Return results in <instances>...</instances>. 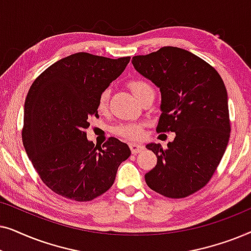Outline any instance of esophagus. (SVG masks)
Instances as JSON below:
<instances>
[{
    "mask_svg": "<svg viewBox=\"0 0 251 251\" xmlns=\"http://www.w3.org/2000/svg\"><path fill=\"white\" fill-rule=\"evenodd\" d=\"M129 147H130V150H131V153L132 154L140 153L144 150V146L140 145V144H137V143L129 144Z\"/></svg>",
    "mask_w": 251,
    "mask_h": 251,
    "instance_id": "34e87169",
    "label": "esophagus"
}]
</instances>
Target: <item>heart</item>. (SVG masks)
<instances>
[{
    "label": "heart",
    "instance_id": "obj_1",
    "mask_svg": "<svg viewBox=\"0 0 251 251\" xmlns=\"http://www.w3.org/2000/svg\"><path fill=\"white\" fill-rule=\"evenodd\" d=\"M130 90L135 95L136 98H138L144 91L151 88V85L146 81L140 80V78H135L128 83ZM109 92L108 89H105L100 92L97 101V108L100 113L107 112L108 104H109ZM113 132L122 138L128 140H138L143 137V125L140 123H125V125H119L113 129Z\"/></svg>",
    "mask_w": 251,
    "mask_h": 251
}]
</instances>
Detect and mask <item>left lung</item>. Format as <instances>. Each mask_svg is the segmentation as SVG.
Instances as JSON below:
<instances>
[{
  "label": "left lung",
  "mask_w": 251,
  "mask_h": 251,
  "mask_svg": "<svg viewBox=\"0 0 251 251\" xmlns=\"http://www.w3.org/2000/svg\"><path fill=\"white\" fill-rule=\"evenodd\" d=\"M137 72L161 91L157 132H175L167 149L149 144L157 163L145 175L147 186L163 197L186 198L208 184L231 132L227 91L221 75L190 51L163 47L132 57Z\"/></svg>",
  "instance_id": "obj_1"
}]
</instances>
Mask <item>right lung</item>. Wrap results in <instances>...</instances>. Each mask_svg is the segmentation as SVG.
Segmentation results:
<instances>
[{"label":"right lung","instance_id":"right-lung-1","mask_svg":"<svg viewBox=\"0 0 251 251\" xmlns=\"http://www.w3.org/2000/svg\"><path fill=\"white\" fill-rule=\"evenodd\" d=\"M130 57L111 59L77 52L56 61L30 85L24 111L23 144L51 191L87 202L112 187L129 146L111 137L102 147L87 139L89 118L98 116L102 90L120 76Z\"/></svg>","mask_w":251,"mask_h":251}]
</instances>
